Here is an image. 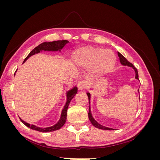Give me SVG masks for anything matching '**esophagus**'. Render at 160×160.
<instances>
[{"label":"esophagus","mask_w":160,"mask_h":160,"mask_svg":"<svg viewBox=\"0 0 160 160\" xmlns=\"http://www.w3.org/2000/svg\"><path fill=\"white\" fill-rule=\"evenodd\" d=\"M87 85H88V83H87V82L85 81H81L79 82L78 84H77V87H78L79 90H83L87 88Z\"/></svg>","instance_id":"34e87169"}]
</instances>
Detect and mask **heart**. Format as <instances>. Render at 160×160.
I'll return each mask as SVG.
<instances>
[{
	"mask_svg": "<svg viewBox=\"0 0 160 160\" xmlns=\"http://www.w3.org/2000/svg\"><path fill=\"white\" fill-rule=\"evenodd\" d=\"M74 64L82 69H90L96 74H105L112 70L116 63L113 51L103 48L85 46L75 51L72 56Z\"/></svg>",
	"mask_w": 160,
	"mask_h": 160,
	"instance_id": "heart-1",
	"label": "heart"
}]
</instances>
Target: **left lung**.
Wrapping results in <instances>:
<instances>
[{"label": "left lung", "instance_id": "left-lung-1", "mask_svg": "<svg viewBox=\"0 0 160 160\" xmlns=\"http://www.w3.org/2000/svg\"><path fill=\"white\" fill-rule=\"evenodd\" d=\"M118 57L119 58V61H120V62L121 64L124 65V66H128V67H132V69L135 71V79L139 80V78H138V70L137 69L135 68V67L131 63V62H129L121 54V53L119 52H118ZM138 91H139V89H138ZM87 95H88V98H89V113H88V116H89V119L90 120L91 123H92V125H93V126H95V128H98V129H104V130H114L112 128H108V127H105L103 126V125H101V124H99L98 122H96L95 119H94V118H93V116H92V114H91V109H90V98H91V95L89 93H87Z\"/></svg>", "mask_w": 160, "mask_h": 160}]
</instances>
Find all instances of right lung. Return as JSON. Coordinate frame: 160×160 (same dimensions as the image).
<instances>
[{"label": "right lung", "mask_w": 160, "mask_h": 160, "mask_svg": "<svg viewBox=\"0 0 160 160\" xmlns=\"http://www.w3.org/2000/svg\"><path fill=\"white\" fill-rule=\"evenodd\" d=\"M69 42L67 40H62V41H52V42H42L39 45H38L36 47L35 49H34L32 51L30 52L29 54L28 55V56L25 58V60L23 61V63L25 62L28 58L30 57L37 54V53H39L41 51H61V50L63 48L66 44ZM15 75V74H14ZM77 93V87H74L73 88L70 89L67 92V102L66 104L64 106V108L62 109L61 115V118L59 122H58L55 125H52L51 127H48L45 128H41L39 127H37L35 125H31L29 123H28L25 122H24L23 120H22L21 118V121L23 124H25L27 127L29 128L38 131V132H53V131L58 130L60 128H61L62 126H63L64 124L66 122V119H67V109H68L69 105L71 102V99L74 98L75 95Z\"/></svg>", "instance_id": "add662e5"}]
</instances>
